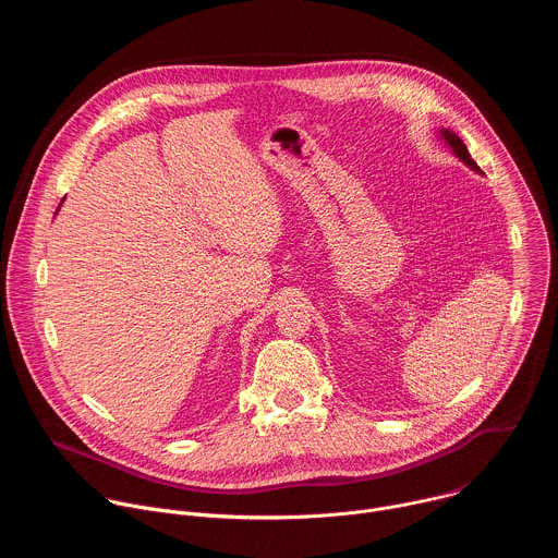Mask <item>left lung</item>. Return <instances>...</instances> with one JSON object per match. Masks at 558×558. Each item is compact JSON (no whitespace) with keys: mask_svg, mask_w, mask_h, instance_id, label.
<instances>
[{"mask_svg":"<svg viewBox=\"0 0 558 558\" xmlns=\"http://www.w3.org/2000/svg\"><path fill=\"white\" fill-rule=\"evenodd\" d=\"M441 136H444V141L450 145V149L461 158V161H463L468 168H472L474 172H482V170H480V166H476V163L472 161V156L468 154V147L463 145V141H461L457 134H452V132L444 130V132H441Z\"/></svg>","mask_w":558,"mask_h":558,"instance_id":"8db88e82","label":"left lung"}]
</instances>
